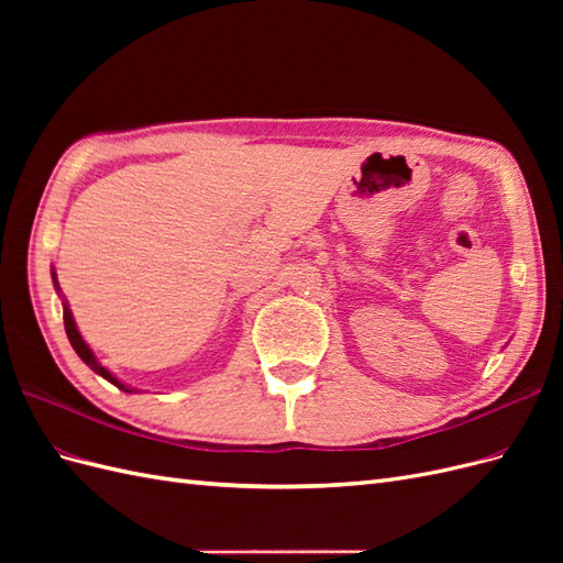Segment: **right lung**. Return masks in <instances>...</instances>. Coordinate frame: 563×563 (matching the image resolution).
<instances>
[{"mask_svg": "<svg viewBox=\"0 0 563 563\" xmlns=\"http://www.w3.org/2000/svg\"><path fill=\"white\" fill-rule=\"evenodd\" d=\"M54 284H56V288H58V282H56V272H54ZM63 321H65V333H67V338H70V343H73V347H75V352L81 356V362L87 364V366H91L98 376H103L106 380H110L112 385H117L119 389H124V391H131L124 383H119L112 373L106 368V366H100L98 364V360L93 356V352L89 350V345L84 343L81 340V335H79V331H77V327H75V319H73V312H70V308H67V305H63Z\"/></svg>", "mask_w": 563, "mask_h": 563, "instance_id": "1", "label": "right lung"}]
</instances>
